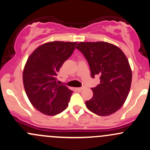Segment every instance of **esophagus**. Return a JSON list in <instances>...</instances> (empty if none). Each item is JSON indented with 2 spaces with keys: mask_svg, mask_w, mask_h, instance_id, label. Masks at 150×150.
<instances>
[{
  "mask_svg": "<svg viewBox=\"0 0 150 150\" xmlns=\"http://www.w3.org/2000/svg\"><path fill=\"white\" fill-rule=\"evenodd\" d=\"M84 88H85V87L81 86V87H79V88H77L76 89H77V91H81L83 90Z\"/></svg>",
  "mask_w": 150,
  "mask_h": 150,
  "instance_id": "obj_1",
  "label": "esophagus"
}]
</instances>
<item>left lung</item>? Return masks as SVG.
<instances>
[{"instance_id": "left-lung-1", "label": "left lung", "mask_w": 150, "mask_h": 150, "mask_svg": "<svg viewBox=\"0 0 150 150\" xmlns=\"http://www.w3.org/2000/svg\"><path fill=\"white\" fill-rule=\"evenodd\" d=\"M76 49L90 67L91 75H100V83L92 88L93 96L86 101L89 110L100 116L114 113L125 103L132 82V71L125 54L105 42H80Z\"/></svg>"}]
</instances>
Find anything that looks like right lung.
<instances>
[{
  "label": "right lung",
  "instance_id": "obj_1",
  "mask_svg": "<svg viewBox=\"0 0 150 150\" xmlns=\"http://www.w3.org/2000/svg\"><path fill=\"white\" fill-rule=\"evenodd\" d=\"M76 44L59 41L44 44L27 61L23 74L25 92L33 106L45 115H57L68 106L73 91L59 85L57 76Z\"/></svg>",
  "mask_w": 150,
  "mask_h": 150
}]
</instances>
